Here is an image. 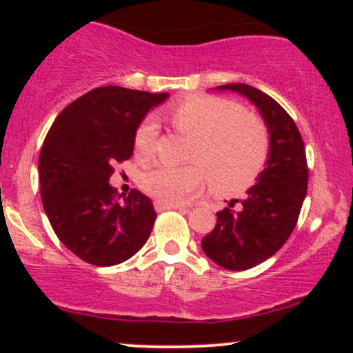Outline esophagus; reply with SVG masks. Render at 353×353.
Instances as JSON below:
<instances>
[{
	"mask_svg": "<svg viewBox=\"0 0 353 353\" xmlns=\"http://www.w3.org/2000/svg\"><path fill=\"white\" fill-rule=\"evenodd\" d=\"M154 208L156 210H171V209H184V205L181 204H169V202H163V201H156L154 202Z\"/></svg>",
	"mask_w": 353,
	"mask_h": 353,
	"instance_id": "esophagus-1",
	"label": "esophagus"
}]
</instances>
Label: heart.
<instances>
[{"label":"heart","mask_w":353,"mask_h":353,"mask_svg":"<svg viewBox=\"0 0 353 353\" xmlns=\"http://www.w3.org/2000/svg\"><path fill=\"white\" fill-rule=\"evenodd\" d=\"M165 121L190 139L188 159L181 168L156 165L141 179V188L157 201L176 204L204 188L205 172L216 192L234 196L257 182L269 157V134L257 116L249 114L236 101L194 94L165 112ZM156 128L151 121L137 125L134 156H152Z\"/></svg>","instance_id":"b5f03b06"}]
</instances>
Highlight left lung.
<instances>
[{"label":"left lung","instance_id":"obj_1","mask_svg":"<svg viewBox=\"0 0 353 353\" xmlns=\"http://www.w3.org/2000/svg\"><path fill=\"white\" fill-rule=\"evenodd\" d=\"M259 108L270 134L267 165L257 184L247 190L241 209L217 212V224L202 239L210 261L228 270H247L262 264L285 244L295 229L309 182L305 148L289 112L277 101L249 84H224Z\"/></svg>","mask_w":353,"mask_h":353}]
</instances>
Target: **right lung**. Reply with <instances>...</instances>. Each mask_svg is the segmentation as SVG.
I'll return each mask as SVG.
<instances>
[{"mask_svg": "<svg viewBox=\"0 0 353 353\" xmlns=\"http://www.w3.org/2000/svg\"><path fill=\"white\" fill-rule=\"evenodd\" d=\"M168 96L96 88L68 104L48 131L39 152L44 212L59 241L88 264H121L151 234L157 216L151 199L132 189L121 201L109 177L132 156L145 112Z\"/></svg>", "mask_w": 353, "mask_h": 353, "instance_id": "add662e5", "label": "right lung"}]
</instances>
